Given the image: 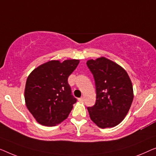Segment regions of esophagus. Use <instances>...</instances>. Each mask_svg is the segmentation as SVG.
I'll return each mask as SVG.
<instances>
[{"label": "esophagus", "instance_id": "34e87169", "mask_svg": "<svg viewBox=\"0 0 156 156\" xmlns=\"http://www.w3.org/2000/svg\"><path fill=\"white\" fill-rule=\"evenodd\" d=\"M78 100H79V101H83V100H84V97H81V98H79V99H78Z\"/></svg>", "mask_w": 156, "mask_h": 156}]
</instances>
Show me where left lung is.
<instances>
[{
    "mask_svg": "<svg viewBox=\"0 0 156 156\" xmlns=\"http://www.w3.org/2000/svg\"><path fill=\"white\" fill-rule=\"evenodd\" d=\"M93 73L96 102L87 107L90 117L100 128H110L121 122L133 99L132 83L126 71L105 57L87 61Z\"/></svg>",
    "mask_w": 156,
    "mask_h": 156,
    "instance_id": "obj_1",
    "label": "left lung"
}]
</instances>
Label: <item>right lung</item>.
Masks as SVG:
<instances>
[{"label":"right lung","mask_w":156,"mask_h":156,"mask_svg":"<svg viewBox=\"0 0 156 156\" xmlns=\"http://www.w3.org/2000/svg\"><path fill=\"white\" fill-rule=\"evenodd\" d=\"M80 62L71 59L51 61L35 69L26 81L25 99L30 113L39 124L52 126L69 116L77 99L72 95L68 78Z\"/></svg>","instance_id":"1"}]
</instances>
